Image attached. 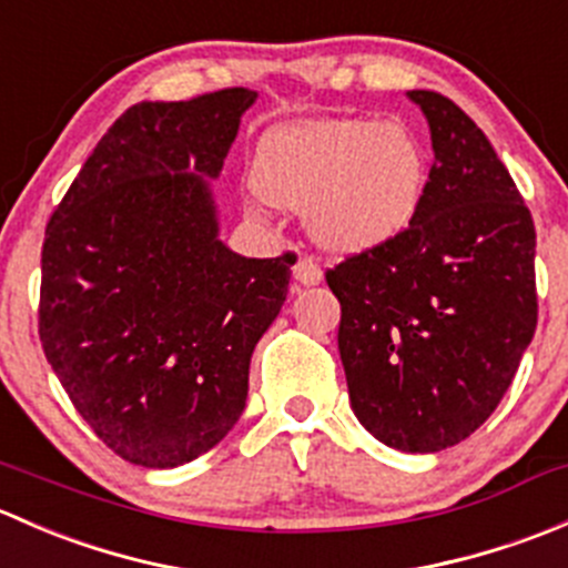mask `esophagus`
<instances>
[{"instance_id": "esophagus-1", "label": "esophagus", "mask_w": 568, "mask_h": 568, "mask_svg": "<svg viewBox=\"0 0 568 568\" xmlns=\"http://www.w3.org/2000/svg\"><path fill=\"white\" fill-rule=\"evenodd\" d=\"M294 283H296V288H300V285H318L321 283V266L313 261V257L302 255L300 261L294 263Z\"/></svg>"}]
</instances>
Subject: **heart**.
<instances>
[{
  "label": "heart",
  "mask_w": 568,
  "mask_h": 568,
  "mask_svg": "<svg viewBox=\"0 0 568 568\" xmlns=\"http://www.w3.org/2000/svg\"><path fill=\"white\" fill-rule=\"evenodd\" d=\"M250 181L266 203L305 211L307 231L326 250L368 252L415 222L426 156L400 123L311 120L263 134Z\"/></svg>",
  "instance_id": "heart-1"
}]
</instances>
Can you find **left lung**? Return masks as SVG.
<instances>
[{"label": "left lung", "mask_w": 568, "mask_h": 568, "mask_svg": "<svg viewBox=\"0 0 568 568\" xmlns=\"http://www.w3.org/2000/svg\"><path fill=\"white\" fill-rule=\"evenodd\" d=\"M406 95L434 148L415 222L326 268V285L357 420L395 450L437 454L484 426L530 346L536 227L484 131L434 90Z\"/></svg>", "instance_id": "left-lung-1"}]
</instances>
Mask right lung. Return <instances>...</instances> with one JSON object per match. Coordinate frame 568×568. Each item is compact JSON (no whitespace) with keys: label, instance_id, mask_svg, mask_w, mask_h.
I'll return each instance as SVG.
<instances>
[{"label":"right lung","instance_id":"obj_1","mask_svg":"<svg viewBox=\"0 0 568 568\" xmlns=\"http://www.w3.org/2000/svg\"><path fill=\"white\" fill-rule=\"evenodd\" d=\"M255 99L125 109L45 225L43 354L101 443L140 467L197 459L236 426L252 348L288 294L296 257L227 250L209 186Z\"/></svg>","mask_w":568,"mask_h":568}]
</instances>
